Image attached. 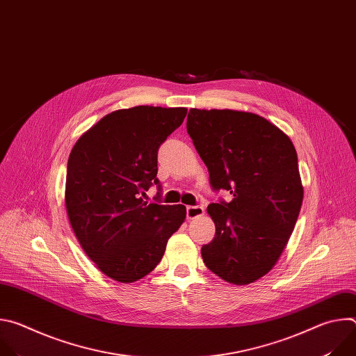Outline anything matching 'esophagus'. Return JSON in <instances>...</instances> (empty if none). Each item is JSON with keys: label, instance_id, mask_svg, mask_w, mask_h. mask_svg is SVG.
Here are the masks:
<instances>
[{"label": "esophagus", "instance_id": "1", "mask_svg": "<svg viewBox=\"0 0 356 356\" xmlns=\"http://www.w3.org/2000/svg\"><path fill=\"white\" fill-rule=\"evenodd\" d=\"M202 214H204V207H201V206H187L186 207V216L188 220L197 218Z\"/></svg>", "mask_w": 356, "mask_h": 356}]
</instances>
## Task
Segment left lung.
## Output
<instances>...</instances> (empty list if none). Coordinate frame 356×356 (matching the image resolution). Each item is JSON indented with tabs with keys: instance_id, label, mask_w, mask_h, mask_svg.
Segmentation results:
<instances>
[{
	"instance_id": "obj_1",
	"label": "left lung",
	"mask_w": 356,
	"mask_h": 356,
	"mask_svg": "<svg viewBox=\"0 0 356 356\" xmlns=\"http://www.w3.org/2000/svg\"><path fill=\"white\" fill-rule=\"evenodd\" d=\"M187 132L213 190L232 194L207 207L216 236L202 261L225 282H255L276 265L301 209L296 149L268 120L234 110L191 108Z\"/></svg>"
}]
</instances>
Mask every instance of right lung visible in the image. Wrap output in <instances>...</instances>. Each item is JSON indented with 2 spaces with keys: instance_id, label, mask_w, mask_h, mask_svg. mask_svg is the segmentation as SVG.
Masks as SVG:
<instances>
[{
  "instance_id": "1",
  "label": "right lung",
  "mask_w": 356,
  "mask_h": 356,
  "mask_svg": "<svg viewBox=\"0 0 356 356\" xmlns=\"http://www.w3.org/2000/svg\"><path fill=\"white\" fill-rule=\"evenodd\" d=\"M186 108L139 106L101 118L73 146L66 177V209L81 248L108 277L131 283L162 261L186 207L143 200L162 186L158 150L177 129Z\"/></svg>"
}]
</instances>
